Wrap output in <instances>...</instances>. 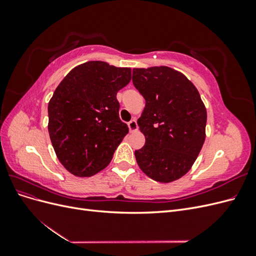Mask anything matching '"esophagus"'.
<instances>
[{"label": "esophagus", "instance_id": "esophagus-1", "mask_svg": "<svg viewBox=\"0 0 256 256\" xmlns=\"http://www.w3.org/2000/svg\"><path fill=\"white\" fill-rule=\"evenodd\" d=\"M128 127H129L130 131H136L138 130V122H136V120L134 118L128 122Z\"/></svg>", "mask_w": 256, "mask_h": 256}]
</instances>
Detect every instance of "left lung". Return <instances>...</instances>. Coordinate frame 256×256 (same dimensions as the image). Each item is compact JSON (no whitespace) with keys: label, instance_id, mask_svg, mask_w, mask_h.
Wrapping results in <instances>:
<instances>
[{"label":"left lung","instance_id":"1","mask_svg":"<svg viewBox=\"0 0 256 256\" xmlns=\"http://www.w3.org/2000/svg\"><path fill=\"white\" fill-rule=\"evenodd\" d=\"M132 82L145 99L138 125L146 141L134 152L138 164L154 180L174 182L202 150L206 108L187 76L170 67L134 68Z\"/></svg>","mask_w":256,"mask_h":256}]
</instances>
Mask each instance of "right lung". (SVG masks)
Here are the masks:
<instances>
[{"label": "right lung", "instance_id": "1", "mask_svg": "<svg viewBox=\"0 0 256 256\" xmlns=\"http://www.w3.org/2000/svg\"><path fill=\"white\" fill-rule=\"evenodd\" d=\"M131 69L90 60L74 67L48 104V130L60 164L79 177L102 171L128 134L116 94L130 82Z\"/></svg>", "mask_w": 256, "mask_h": 256}]
</instances>
